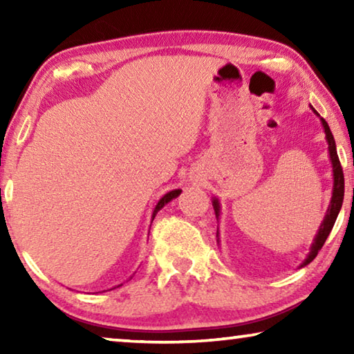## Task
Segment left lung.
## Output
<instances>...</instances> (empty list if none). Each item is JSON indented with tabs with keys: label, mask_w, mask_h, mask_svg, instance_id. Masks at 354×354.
I'll list each match as a JSON object with an SVG mask.
<instances>
[{
	"label": "left lung",
	"mask_w": 354,
	"mask_h": 354,
	"mask_svg": "<svg viewBox=\"0 0 354 354\" xmlns=\"http://www.w3.org/2000/svg\"><path fill=\"white\" fill-rule=\"evenodd\" d=\"M310 109H313L315 115L320 118L323 131H325V139L328 142L329 160H331V165H333V195H331V201H329L328 211L325 214V218H323L319 231H317V234L314 237V242H313V245H310L306 259L301 262L299 268L308 266V263L313 262L315 259V256L319 254V251L322 250L323 243H325V241L329 236V232H331V230H333V226L335 223V218H337V215L340 212V207H342L344 192H345L344 171H342V167H340V160H339V156H337V149H335V142H334L331 129H329L328 123L320 117V113L317 112L313 106H310ZM212 206H214V211H215V217H217V220H218V217H220V201H218L217 196H214V198H212ZM218 239H220V236H218V230H217V242H220Z\"/></svg>",
	"instance_id": "8db88e82"
}]
</instances>
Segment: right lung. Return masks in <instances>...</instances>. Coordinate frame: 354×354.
<instances>
[{
  "label": "right lung",
  "instance_id": "right-lung-1",
  "mask_svg": "<svg viewBox=\"0 0 354 354\" xmlns=\"http://www.w3.org/2000/svg\"><path fill=\"white\" fill-rule=\"evenodd\" d=\"M181 189H175V190H171V192H167V194L162 196V198H160L159 201H158V205H156V207H154V211H153V215H151V223H153V220H154V217H156V214H158L160 209H162L167 203H170L173 198H176V196H179L181 195ZM122 286V284H120ZM120 286H117V287H120ZM113 289H115V287H113ZM112 290V289H111Z\"/></svg>",
  "mask_w": 354,
  "mask_h": 354
}]
</instances>
